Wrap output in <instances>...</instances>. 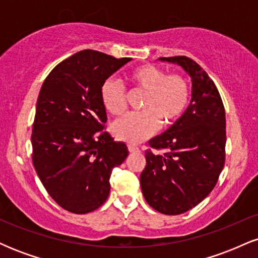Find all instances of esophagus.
Wrapping results in <instances>:
<instances>
[{"label": "esophagus", "mask_w": 258, "mask_h": 258, "mask_svg": "<svg viewBox=\"0 0 258 258\" xmlns=\"http://www.w3.org/2000/svg\"><path fill=\"white\" fill-rule=\"evenodd\" d=\"M128 150H130V152H131V153H137V152H139V147L136 146V144L130 143V144H128Z\"/></svg>", "instance_id": "1"}]
</instances>
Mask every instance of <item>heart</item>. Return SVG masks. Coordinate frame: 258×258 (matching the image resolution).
Masks as SVG:
<instances>
[{"instance_id": "b5f03b06", "label": "heart", "mask_w": 258, "mask_h": 258, "mask_svg": "<svg viewBox=\"0 0 258 258\" xmlns=\"http://www.w3.org/2000/svg\"><path fill=\"white\" fill-rule=\"evenodd\" d=\"M127 82L131 90L144 92L141 104L143 111L127 114L112 125V133L121 141L138 143L158 131L160 121L172 125L184 114L189 103V86L180 75H166L155 65L142 64L127 74ZM100 98L111 115L119 116L126 110V91L114 80L103 84Z\"/></svg>"}]
</instances>
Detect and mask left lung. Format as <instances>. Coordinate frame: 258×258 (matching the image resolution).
Returning a JSON list of instances; mask_svg holds the SVG:
<instances>
[{
	"mask_svg": "<svg viewBox=\"0 0 258 258\" xmlns=\"http://www.w3.org/2000/svg\"><path fill=\"white\" fill-rule=\"evenodd\" d=\"M159 60L184 70L191 80V99L178 121L149 141L150 147L167 153L147 150L141 188L154 210L180 215L211 193L223 170L226 112L217 87L197 61L184 55Z\"/></svg>",
	"mask_w": 258,
	"mask_h": 258,
	"instance_id": "obj_1",
	"label": "left lung"
}]
</instances>
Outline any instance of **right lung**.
<instances>
[{"label": "right lung", "mask_w": 258, "mask_h": 258, "mask_svg": "<svg viewBox=\"0 0 258 258\" xmlns=\"http://www.w3.org/2000/svg\"><path fill=\"white\" fill-rule=\"evenodd\" d=\"M131 60L85 49L59 63L41 87L32 162L52 199L73 214H88L105 203L112 168L128 155L123 142L104 132L100 90Z\"/></svg>", "instance_id": "right-lung-1"}]
</instances>
